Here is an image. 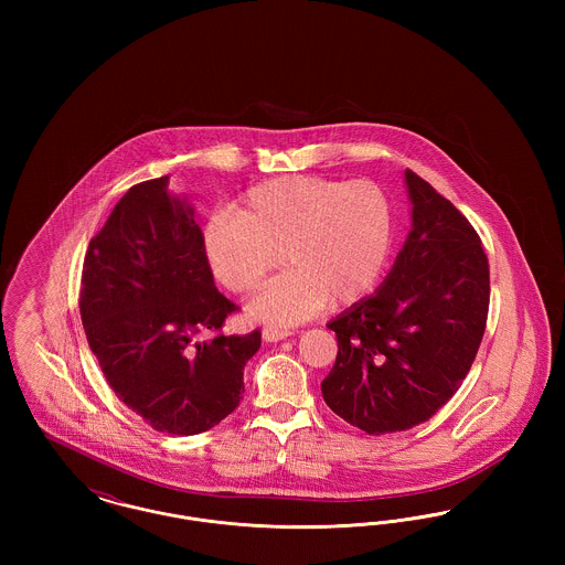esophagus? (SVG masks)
Here are the masks:
<instances>
[{
    "instance_id": "34e87169",
    "label": "esophagus",
    "mask_w": 565,
    "mask_h": 565,
    "mask_svg": "<svg viewBox=\"0 0 565 565\" xmlns=\"http://www.w3.org/2000/svg\"><path fill=\"white\" fill-rule=\"evenodd\" d=\"M288 337H292V330H281V328H265L263 330V341H267V343H277Z\"/></svg>"
}]
</instances>
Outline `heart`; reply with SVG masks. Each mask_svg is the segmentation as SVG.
<instances>
[{"instance_id":"1","label":"heart","mask_w":565,"mask_h":565,"mask_svg":"<svg viewBox=\"0 0 565 565\" xmlns=\"http://www.w3.org/2000/svg\"><path fill=\"white\" fill-rule=\"evenodd\" d=\"M203 243L233 292L254 290L281 260L290 265L245 307L256 322L290 326L375 286L392 247V210L371 182L284 175L247 190L239 214L214 215Z\"/></svg>"}]
</instances>
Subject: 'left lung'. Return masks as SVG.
<instances>
[{
    "label": "left lung",
    "mask_w": 565,
    "mask_h": 565,
    "mask_svg": "<svg viewBox=\"0 0 565 565\" xmlns=\"http://www.w3.org/2000/svg\"><path fill=\"white\" fill-rule=\"evenodd\" d=\"M411 231L376 288L328 323L339 353L326 404L366 434L428 422L468 375L483 339L489 265L472 224L404 171Z\"/></svg>",
    "instance_id": "left-lung-1"
}]
</instances>
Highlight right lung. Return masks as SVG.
Segmentation results:
<instances>
[{
	"mask_svg": "<svg viewBox=\"0 0 565 565\" xmlns=\"http://www.w3.org/2000/svg\"><path fill=\"white\" fill-rule=\"evenodd\" d=\"M235 305L220 295L189 196L169 175L135 184L90 239L82 270L86 341L118 401L154 430L192 436L243 398L260 332L215 334Z\"/></svg>",
	"mask_w": 565,
	"mask_h": 565,
	"instance_id": "obj_1",
	"label": "right lung"
}]
</instances>
